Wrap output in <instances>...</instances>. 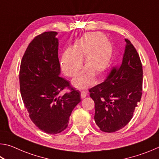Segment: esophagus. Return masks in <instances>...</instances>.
I'll return each mask as SVG.
<instances>
[{
    "instance_id": "esophagus-1",
    "label": "esophagus",
    "mask_w": 159,
    "mask_h": 159,
    "mask_svg": "<svg viewBox=\"0 0 159 159\" xmlns=\"http://www.w3.org/2000/svg\"><path fill=\"white\" fill-rule=\"evenodd\" d=\"M87 95H88V93L85 92V91H82V92L80 93V97H81L82 99L85 98V97L87 96Z\"/></svg>"
}]
</instances>
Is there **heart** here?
Listing matches in <instances>:
<instances>
[{"mask_svg":"<svg viewBox=\"0 0 159 159\" xmlns=\"http://www.w3.org/2000/svg\"><path fill=\"white\" fill-rule=\"evenodd\" d=\"M112 57V45L104 35L88 32L61 55L60 65L66 76L74 77L79 73L84 58L85 68L73 80L72 85L78 89L85 90L93 85L95 75L99 76L107 71Z\"/></svg>","mask_w":159,"mask_h":159,"instance_id":"obj_1","label":"heart"}]
</instances>
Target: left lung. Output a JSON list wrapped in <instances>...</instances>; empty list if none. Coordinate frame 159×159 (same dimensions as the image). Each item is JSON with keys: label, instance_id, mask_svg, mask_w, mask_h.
Segmentation results:
<instances>
[{"label": "left lung", "instance_id": "obj_1", "mask_svg": "<svg viewBox=\"0 0 159 159\" xmlns=\"http://www.w3.org/2000/svg\"><path fill=\"white\" fill-rule=\"evenodd\" d=\"M120 66L89 90L95 102L94 119L102 131L114 133L128 124L140 102L143 71L140 58L128 39Z\"/></svg>", "mask_w": 159, "mask_h": 159}]
</instances>
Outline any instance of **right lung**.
Listing matches in <instances>:
<instances>
[{
    "mask_svg": "<svg viewBox=\"0 0 159 159\" xmlns=\"http://www.w3.org/2000/svg\"><path fill=\"white\" fill-rule=\"evenodd\" d=\"M57 32L39 35L29 43L21 60L20 92L29 117L40 130L57 134L68 126L69 117L81 101L80 93L71 88L64 96L59 93L69 86L60 76Z\"/></svg>",
    "mask_w": 159,
    "mask_h": 159,
    "instance_id": "right-lung-1",
    "label": "right lung"
}]
</instances>
